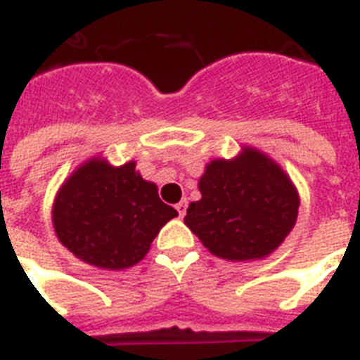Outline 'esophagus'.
Wrapping results in <instances>:
<instances>
[{
    "label": "esophagus",
    "mask_w": 360,
    "mask_h": 360,
    "mask_svg": "<svg viewBox=\"0 0 360 360\" xmlns=\"http://www.w3.org/2000/svg\"><path fill=\"white\" fill-rule=\"evenodd\" d=\"M186 205H188V202H186V200H181V202L175 205V209H177V213H179L181 219H183V217L186 214Z\"/></svg>",
    "instance_id": "obj_1"
}]
</instances>
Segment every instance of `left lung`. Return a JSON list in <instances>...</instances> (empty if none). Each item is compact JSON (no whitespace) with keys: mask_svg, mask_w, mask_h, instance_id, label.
I'll list each match as a JSON object with an SVG mask.
<instances>
[{"mask_svg":"<svg viewBox=\"0 0 360 360\" xmlns=\"http://www.w3.org/2000/svg\"><path fill=\"white\" fill-rule=\"evenodd\" d=\"M198 186L202 200L188 205L185 224L214 256L262 259L295 226L301 202L290 175L254 147L211 160Z\"/></svg>","mask_w":360,"mask_h":360,"instance_id":"1","label":"left lung"}]
</instances>
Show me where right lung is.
<instances>
[{"instance_id": "1", "label": "right lung", "mask_w": 360, "mask_h": 360, "mask_svg": "<svg viewBox=\"0 0 360 360\" xmlns=\"http://www.w3.org/2000/svg\"><path fill=\"white\" fill-rule=\"evenodd\" d=\"M177 211L141 179L136 162L110 166L91 158L59 188L52 222L59 243L93 267L120 271L143 259L153 239Z\"/></svg>"}]
</instances>
